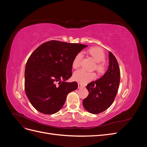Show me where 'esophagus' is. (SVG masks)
<instances>
[{"label": "esophagus", "instance_id": "1", "mask_svg": "<svg viewBox=\"0 0 147 147\" xmlns=\"http://www.w3.org/2000/svg\"><path fill=\"white\" fill-rule=\"evenodd\" d=\"M78 88L80 89V88H84V85H83V84H82L81 83H78Z\"/></svg>", "mask_w": 147, "mask_h": 147}]
</instances>
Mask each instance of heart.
Segmentation results:
<instances>
[{
  "instance_id": "heart-1",
  "label": "heart",
  "mask_w": 147,
  "mask_h": 147,
  "mask_svg": "<svg viewBox=\"0 0 147 147\" xmlns=\"http://www.w3.org/2000/svg\"><path fill=\"white\" fill-rule=\"evenodd\" d=\"M88 53L97 63L96 66V69L99 74H103L105 71L106 66L103 61L105 59V53L100 48L92 47L88 50ZM82 54L78 53L75 56L72 63L74 69H77L81 65L82 60ZM96 78V74L94 72H90L87 71L80 69L76 71L74 74V79L75 81L82 84H85L90 82Z\"/></svg>"
}]
</instances>
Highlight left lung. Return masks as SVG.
<instances>
[{
	"label": "left lung",
	"instance_id": "8db88e82",
	"mask_svg": "<svg viewBox=\"0 0 147 147\" xmlns=\"http://www.w3.org/2000/svg\"><path fill=\"white\" fill-rule=\"evenodd\" d=\"M109 65L100 78L86 86L89 94L83 100L84 108L92 114H98L109 108L117 94L120 82V70L116 57L109 53Z\"/></svg>",
	"mask_w": 147,
	"mask_h": 147
}]
</instances>
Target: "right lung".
I'll return each instance as SVG.
<instances>
[{
	"label": "right lung",
	"mask_w": 147,
	"mask_h": 147,
	"mask_svg": "<svg viewBox=\"0 0 147 147\" xmlns=\"http://www.w3.org/2000/svg\"><path fill=\"white\" fill-rule=\"evenodd\" d=\"M86 47L51 40L31 54L26 65L24 88L30 104L38 112L47 115L59 112L69 93L77 90V82L65 81L72 75L75 56Z\"/></svg>",
	"instance_id": "1"
}]
</instances>
